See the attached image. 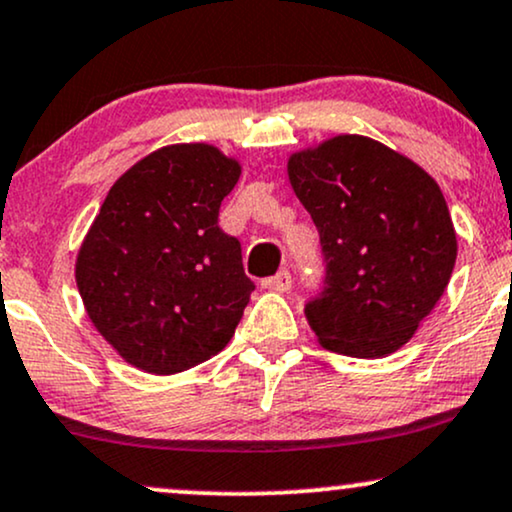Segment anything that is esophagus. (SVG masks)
I'll list each match as a JSON object with an SVG mask.
<instances>
[{
    "instance_id": "esophagus-1",
    "label": "esophagus",
    "mask_w": 512,
    "mask_h": 512,
    "mask_svg": "<svg viewBox=\"0 0 512 512\" xmlns=\"http://www.w3.org/2000/svg\"><path fill=\"white\" fill-rule=\"evenodd\" d=\"M262 288H267V291H276V293H286L288 288H291V274L279 272L276 276H269V279L262 281Z\"/></svg>"
}]
</instances>
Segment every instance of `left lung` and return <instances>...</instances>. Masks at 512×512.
<instances>
[{"instance_id": "8db88e82", "label": "left lung", "mask_w": 512, "mask_h": 512, "mask_svg": "<svg viewBox=\"0 0 512 512\" xmlns=\"http://www.w3.org/2000/svg\"><path fill=\"white\" fill-rule=\"evenodd\" d=\"M315 221L326 286L305 305L319 346L386 357L410 341L451 281L458 240L439 183L367 135H334L288 157Z\"/></svg>"}]
</instances>
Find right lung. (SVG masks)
<instances>
[{
	"instance_id": "right-lung-1",
	"label": "right lung",
	"mask_w": 512,
	"mask_h": 512,
	"mask_svg": "<svg viewBox=\"0 0 512 512\" xmlns=\"http://www.w3.org/2000/svg\"><path fill=\"white\" fill-rule=\"evenodd\" d=\"M240 162L207 143L166 145L116 178L76 257L92 326L128 365L176 374L221 353L255 291L219 229Z\"/></svg>"
}]
</instances>
